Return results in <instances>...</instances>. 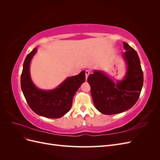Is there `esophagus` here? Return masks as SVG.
Wrapping results in <instances>:
<instances>
[{
    "label": "esophagus",
    "mask_w": 160,
    "mask_h": 160,
    "mask_svg": "<svg viewBox=\"0 0 160 160\" xmlns=\"http://www.w3.org/2000/svg\"><path fill=\"white\" fill-rule=\"evenodd\" d=\"M89 75V71H88V70H86V71H85V77H86V80L88 79Z\"/></svg>",
    "instance_id": "esophagus-1"
}]
</instances>
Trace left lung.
I'll use <instances>...</instances> for the list:
<instances>
[{
	"label": "left lung",
	"instance_id": "8db88e82",
	"mask_svg": "<svg viewBox=\"0 0 160 160\" xmlns=\"http://www.w3.org/2000/svg\"><path fill=\"white\" fill-rule=\"evenodd\" d=\"M126 50L122 57L127 71L122 80L114 81L101 70H95L88 77L93 103L105 115L122 113L137 102L143 83V75L137 52L123 42Z\"/></svg>",
	"mask_w": 160,
	"mask_h": 160
}]
</instances>
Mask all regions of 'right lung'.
Listing matches in <instances>:
<instances>
[{
  "instance_id": "add662e5",
  "label": "right lung",
  "mask_w": 160,
  "mask_h": 160,
  "mask_svg": "<svg viewBox=\"0 0 160 160\" xmlns=\"http://www.w3.org/2000/svg\"><path fill=\"white\" fill-rule=\"evenodd\" d=\"M35 48L24 61L21 77V89L28 105L38 115L52 119L62 117L71 109L72 98L85 81V72L67 77L57 88L40 89L33 83L30 75V64L37 52Z\"/></svg>"
}]
</instances>
